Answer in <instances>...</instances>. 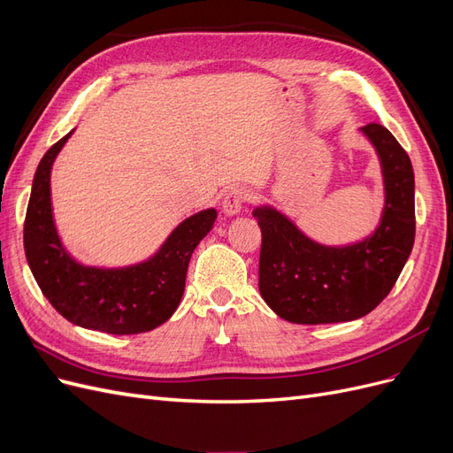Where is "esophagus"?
<instances>
[{
  "label": "esophagus",
  "mask_w": 453,
  "mask_h": 453,
  "mask_svg": "<svg viewBox=\"0 0 453 453\" xmlns=\"http://www.w3.org/2000/svg\"><path fill=\"white\" fill-rule=\"evenodd\" d=\"M250 200V195H248V190L245 188H232V190H228V193L225 195V200H223V211L226 213V215H236V213H240V210H242V205Z\"/></svg>",
  "instance_id": "34e87169"
}]
</instances>
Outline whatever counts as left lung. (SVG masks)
<instances>
[{"label": "left lung", "mask_w": 453, "mask_h": 453, "mask_svg": "<svg viewBox=\"0 0 453 453\" xmlns=\"http://www.w3.org/2000/svg\"><path fill=\"white\" fill-rule=\"evenodd\" d=\"M361 132L374 145L386 203L380 225L365 240L331 248L310 240L270 205L253 210L263 232L258 291L281 319L323 325L359 319L389 295L416 238L414 170L406 150L381 125Z\"/></svg>", "instance_id": "8db88e82"}]
</instances>
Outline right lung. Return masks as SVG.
Masks as SVG:
<instances>
[{
	"mask_svg": "<svg viewBox=\"0 0 453 453\" xmlns=\"http://www.w3.org/2000/svg\"><path fill=\"white\" fill-rule=\"evenodd\" d=\"M73 130L41 158L24 221V251L41 293L77 326L107 334H140L168 321L181 303L188 260L211 230L213 208L190 215L143 263L85 266L64 250L54 226L50 168Z\"/></svg>",
	"mask_w": 453,
	"mask_h": 453,
	"instance_id": "right-lung-1",
	"label": "right lung"
}]
</instances>
